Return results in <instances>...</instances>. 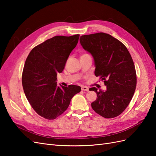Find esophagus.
I'll return each mask as SVG.
<instances>
[{
	"label": "esophagus",
	"mask_w": 156,
	"mask_h": 156,
	"mask_svg": "<svg viewBox=\"0 0 156 156\" xmlns=\"http://www.w3.org/2000/svg\"><path fill=\"white\" fill-rule=\"evenodd\" d=\"M81 90H84V91H88V87H84V86H83V87H81Z\"/></svg>",
	"instance_id": "esophagus-1"
}]
</instances>
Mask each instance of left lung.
<instances>
[{
	"mask_svg": "<svg viewBox=\"0 0 156 156\" xmlns=\"http://www.w3.org/2000/svg\"><path fill=\"white\" fill-rule=\"evenodd\" d=\"M80 43L92 55L94 73L107 86L105 91H98L96 87L89 89L97 94L92 108L105 119L119 116L129 104L136 85L135 67L129 52L120 41L103 32L81 36Z\"/></svg>",
	"mask_w": 156,
	"mask_h": 156,
	"instance_id": "1",
	"label": "left lung"
}]
</instances>
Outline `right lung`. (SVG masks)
I'll return each mask as SVG.
<instances>
[{"label": "right lung", "mask_w": 156, "mask_h": 156, "mask_svg": "<svg viewBox=\"0 0 156 156\" xmlns=\"http://www.w3.org/2000/svg\"><path fill=\"white\" fill-rule=\"evenodd\" d=\"M79 34L56 36L33 48L26 59L22 73L25 96L37 115L54 120L67 109L79 86H57L56 75L63 71Z\"/></svg>", "instance_id": "add662e5"}]
</instances>
